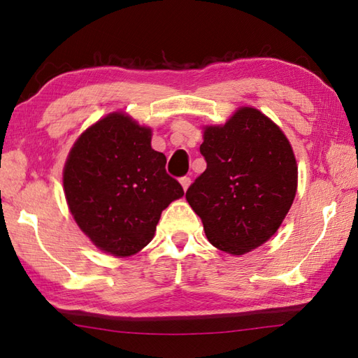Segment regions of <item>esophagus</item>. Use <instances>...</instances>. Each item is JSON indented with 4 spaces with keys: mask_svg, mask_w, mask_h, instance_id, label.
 Segmentation results:
<instances>
[{
    "mask_svg": "<svg viewBox=\"0 0 358 358\" xmlns=\"http://www.w3.org/2000/svg\"><path fill=\"white\" fill-rule=\"evenodd\" d=\"M180 183H181V186H183L185 191H187V187L191 186V178H189V177H181L180 178Z\"/></svg>",
    "mask_w": 358,
    "mask_h": 358,
    "instance_id": "obj_1",
    "label": "esophagus"
}]
</instances>
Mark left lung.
<instances>
[{"instance_id": "1", "label": "left lung", "mask_w": 358, "mask_h": 358, "mask_svg": "<svg viewBox=\"0 0 358 358\" xmlns=\"http://www.w3.org/2000/svg\"><path fill=\"white\" fill-rule=\"evenodd\" d=\"M208 163L186 200L212 246L243 255L268 241L296 192L299 169L283 131L255 108H240L223 126L204 127Z\"/></svg>"}]
</instances>
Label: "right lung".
Segmentation results:
<instances>
[{
    "instance_id": "1",
    "label": "right lung",
    "mask_w": 358,
    "mask_h": 358,
    "mask_svg": "<svg viewBox=\"0 0 358 358\" xmlns=\"http://www.w3.org/2000/svg\"><path fill=\"white\" fill-rule=\"evenodd\" d=\"M150 140V127L113 112L78 136L64 164L63 186L73 220L113 257H131L148 246L162 212L185 195Z\"/></svg>"
}]
</instances>
